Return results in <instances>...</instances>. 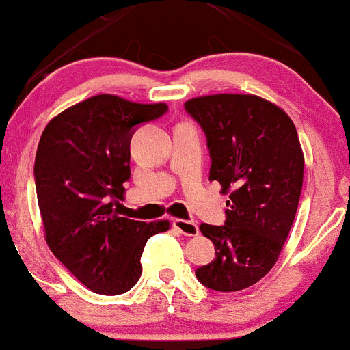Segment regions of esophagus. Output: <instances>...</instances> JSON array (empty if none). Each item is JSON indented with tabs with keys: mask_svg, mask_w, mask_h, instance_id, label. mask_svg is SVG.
<instances>
[{
	"mask_svg": "<svg viewBox=\"0 0 350 350\" xmlns=\"http://www.w3.org/2000/svg\"><path fill=\"white\" fill-rule=\"evenodd\" d=\"M172 226H174L179 233L185 234V237H196V234L200 233L198 224L194 221H187V219H174V221H172Z\"/></svg>",
	"mask_w": 350,
	"mask_h": 350,
	"instance_id": "obj_1",
	"label": "esophagus"
}]
</instances>
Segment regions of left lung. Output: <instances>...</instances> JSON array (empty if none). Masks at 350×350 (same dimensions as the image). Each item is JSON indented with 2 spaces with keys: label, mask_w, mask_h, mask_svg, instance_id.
I'll return each mask as SVG.
<instances>
[{
  "label": "left lung",
  "mask_w": 350,
  "mask_h": 350,
  "mask_svg": "<svg viewBox=\"0 0 350 350\" xmlns=\"http://www.w3.org/2000/svg\"><path fill=\"white\" fill-rule=\"evenodd\" d=\"M185 109L206 135L209 181L230 193L224 224L200 226L215 245V260L198 268L196 278L218 292L248 288L271 270L295 219L304 183L297 129L255 95H208Z\"/></svg>",
  "instance_id": "8db88e82"
}]
</instances>
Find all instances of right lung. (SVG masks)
Segmentation results:
<instances>
[{"mask_svg": "<svg viewBox=\"0 0 350 350\" xmlns=\"http://www.w3.org/2000/svg\"><path fill=\"white\" fill-rule=\"evenodd\" d=\"M167 112L165 104H134L95 95L50 120L35 157V186L46 243L92 292L120 295L142 273L141 255L167 221L119 215L131 179V139Z\"/></svg>", "mask_w": 350, "mask_h": 350, "instance_id": "1", "label": "right lung"}]
</instances>
